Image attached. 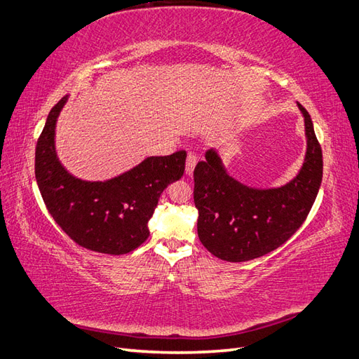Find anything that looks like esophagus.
<instances>
[{"label":"esophagus","instance_id":"1","mask_svg":"<svg viewBox=\"0 0 359 359\" xmlns=\"http://www.w3.org/2000/svg\"><path fill=\"white\" fill-rule=\"evenodd\" d=\"M196 163H198L196 154L189 152V154H187V161H186V173H187V175H192V173H194V169H195Z\"/></svg>","mask_w":359,"mask_h":359}]
</instances>
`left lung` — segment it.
Returning <instances> with one entry per match:
<instances>
[{
    "instance_id": "8db88e82",
    "label": "left lung",
    "mask_w": 359,
    "mask_h": 359,
    "mask_svg": "<svg viewBox=\"0 0 359 359\" xmlns=\"http://www.w3.org/2000/svg\"><path fill=\"white\" fill-rule=\"evenodd\" d=\"M304 116L307 152L299 173L276 189H253L230 177L213 149L194 170L198 236L215 257L230 262L259 258L297 232L316 200L323 180V152L313 123Z\"/></svg>"
}]
</instances>
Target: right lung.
<instances>
[{
  "label": "right lung",
  "instance_id": "1",
  "mask_svg": "<svg viewBox=\"0 0 359 359\" xmlns=\"http://www.w3.org/2000/svg\"><path fill=\"white\" fill-rule=\"evenodd\" d=\"M67 97L50 110L35 150V178L47 210L78 245L107 255H124L147 240L163 190L182 177L186 150L150 156L119 177L83 181L61 165L55 127Z\"/></svg>",
  "mask_w": 359,
  "mask_h": 359
}]
</instances>
